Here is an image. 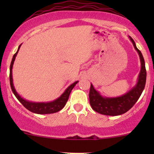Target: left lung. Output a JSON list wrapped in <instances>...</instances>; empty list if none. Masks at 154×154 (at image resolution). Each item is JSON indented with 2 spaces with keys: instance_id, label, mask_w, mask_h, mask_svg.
Instances as JSON below:
<instances>
[{
  "instance_id": "1",
  "label": "left lung",
  "mask_w": 154,
  "mask_h": 154,
  "mask_svg": "<svg viewBox=\"0 0 154 154\" xmlns=\"http://www.w3.org/2000/svg\"><path fill=\"white\" fill-rule=\"evenodd\" d=\"M133 43L135 49L138 52L141 62V71L139 74L138 80L134 87L129 90L127 93L119 97H103L99 91L94 89L91 84L89 91V102L91 108L97 112L105 116H120L127 112L136 103L143 91L146 83L145 63L141 51L138 49L133 38L129 36Z\"/></svg>"
}]
</instances>
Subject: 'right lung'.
Listing matches in <instances>:
<instances>
[{"mask_svg": "<svg viewBox=\"0 0 154 154\" xmlns=\"http://www.w3.org/2000/svg\"><path fill=\"white\" fill-rule=\"evenodd\" d=\"M21 45H20L19 47L18 48V51L17 52L14 54L13 57H12V62H11L10 64V86L11 88H12V91L13 92V94H15V97H17L18 100L21 102V104L23 105L26 109L29 110V111L32 112L33 113H36V114H51V113H55L59 112L60 110H61L65 106H66V103H67L68 97H69L70 93H71V90L73 89L75 85L78 83V81L74 82V83H72L71 85H70L65 90L64 92L58 97L56 100H53L51 102H42V103H36V102H31L29 100H25L23 97H21V96L18 94V93L17 92L16 90H15V87L13 85V80H12V67H13L14 61L15 60V57H16L17 54H18V51H19L20 47H21Z\"/></svg>", "mask_w": 154, "mask_h": 154, "instance_id": "obj_1", "label": "right lung"}]
</instances>
